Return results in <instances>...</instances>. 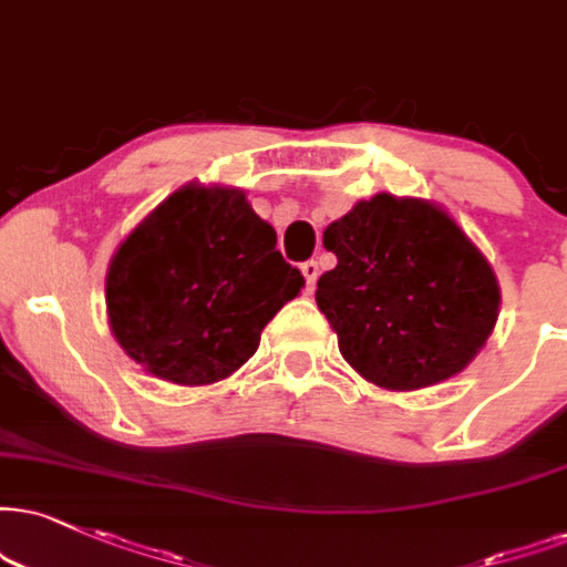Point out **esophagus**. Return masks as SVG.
<instances>
[{"instance_id":"obj_1","label":"esophagus","mask_w":567,"mask_h":567,"mask_svg":"<svg viewBox=\"0 0 567 567\" xmlns=\"http://www.w3.org/2000/svg\"><path fill=\"white\" fill-rule=\"evenodd\" d=\"M302 276H305L307 291L316 289V281H318V262H316V260H307V262H302Z\"/></svg>"}]
</instances>
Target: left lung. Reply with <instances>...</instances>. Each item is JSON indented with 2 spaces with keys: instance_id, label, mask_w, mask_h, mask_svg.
Wrapping results in <instances>:
<instances>
[{
  "instance_id": "obj_1",
  "label": "left lung",
  "mask_w": 567,
  "mask_h": 567,
  "mask_svg": "<svg viewBox=\"0 0 567 567\" xmlns=\"http://www.w3.org/2000/svg\"><path fill=\"white\" fill-rule=\"evenodd\" d=\"M337 268L316 302L339 352L389 391L442 383L471 365L499 318V284L484 251L442 205L375 194L323 230Z\"/></svg>"
}]
</instances>
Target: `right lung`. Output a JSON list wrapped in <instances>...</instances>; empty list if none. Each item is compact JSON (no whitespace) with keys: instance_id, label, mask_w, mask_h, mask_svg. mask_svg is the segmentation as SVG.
I'll return each instance as SVG.
<instances>
[{"instance_id":"1","label":"right lung","mask_w":567,"mask_h":567,"mask_svg":"<svg viewBox=\"0 0 567 567\" xmlns=\"http://www.w3.org/2000/svg\"><path fill=\"white\" fill-rule=\"evenodd\" d=\"M276 230L234 186H181L115 249L104 278L110 331L155 379L207 386L260 347L302 291Z\"/></svg>"}]
</instances>
